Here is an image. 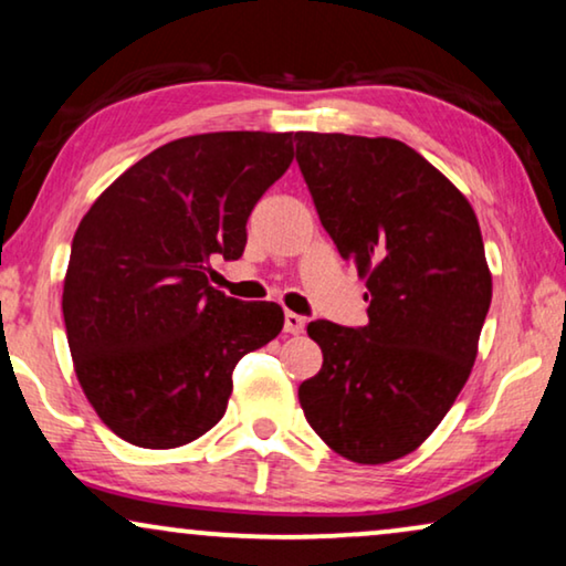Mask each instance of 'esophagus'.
Segmentation results:
<instances>
[{
  "label": "esophagus",
  "mask_w": 566,
  "mask_h": 566,
  "mask_svg": "<svg viewBox=\"0 0 566 566\" xmlns=\"http://www.w3.org/2000/svg\"><path fill=\"white\" fill-rule=\"evenodd\" d=\"M306 327V316H301L296 312H285L283 316V329L289 332V335H301Z\"/></svg>",
  "instance_id": "obj_1"
}]
</instances>
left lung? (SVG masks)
Wrapping results in <instances>:
<instances>
[{
    "mask_svg": "<svg viewBox=\"0 0 566 566\" xmlns=\"http://www.w3.org/2000/svg\"><path fill=\"white\" fill-rule=\"evenodd\" d=\"M296 161L343 260L366 277L368 324L306 327L324 363L298 386L306 422L355 463L412 453L467 384L492 301L469 200L397 138L296 134Z\"/></svg>",
    "mask_w": 566,
    "mask_h": 566,
    "instance_id": "1",
    "label": "left lung"
}]
</instances>
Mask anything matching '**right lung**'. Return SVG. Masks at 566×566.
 Segmentation results:
<instances>
[{
  "label": "right lung",
  "instance_id": "add662e5",
  "mask_svg": "<svg viewBox=\"0 0 566 566\" xmlns=\"http://www.w3.org/2000/svg\"><path fill=\"white\" fill-rule=\"evenodd\" d=\"M293 161V134L221 130L169 142L126 169L80 221L64 324L90 405L138 448H177L213 428L247 353L283 329L273 301L208 285L239 260L247 219Z\"/></svg>",
  "mask_w": 566,
  "mask_h": 566
}]
</instances>
